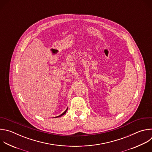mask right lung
Segmentation results:
<instances>
[{
	"label": "right lung",
	"mask_w": 152,
	"mask_h": 152,
	"mask_svg": "<svg viewBox=\"0 0 152 152\" xmlns=\"http://www.w3.org/2000/svg\"><path fill=\"white\" fill-rule=\"evenodd\" d=\"M67 109H68V108H67V109H66V111H64V112H63V113H62V114H61V115H60V116H57V117H56V118H59V117H60V116H63V115H64V114H66V112H67Z\"/></svg>",
	"instance_id": "right-lung-1"
}]
</instances>
